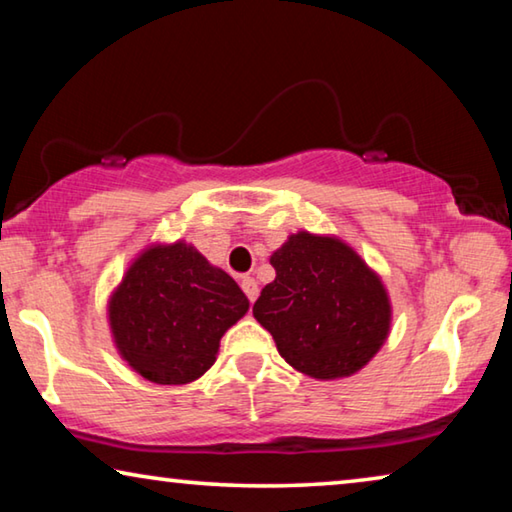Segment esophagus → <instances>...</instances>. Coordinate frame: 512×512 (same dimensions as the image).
Returning a JSON list of instances; mask_svg holds the SVG:
<instances>
[{
    "label": "esophagus",
    "instance_id": "1",
    "mask_svg": "<svg viewBox=\"0 0 512 512\" xmlns=\"http://www.w3.org/2000/svg\"><path fill=\"white\" fill-rule=\"evenodd\" d=\"M241 289H243V294L248 296L250 303H253V300H255V298H257V294H259L257 280H255V278H250V275H246V278L241 280Z\"/></svg>",
    "mask_w": 512,
    "mask_h": 512
}]
</instances>
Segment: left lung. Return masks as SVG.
Wrapping results in <instances>:
<instances>
[{
	"instance_id": "left-lung-1",
	"label": "left lung",
	"mask_w": 512,
	"mask_h": 512,
	"mask_svg": "<svg viewBox=\"0 0 512 512\" xmlns=\"http://www.w3.org/2000/svg\"><path fill=\"white\" fill-rule=\"evenodd\" d=\"M275 280L253 305L289 367L339 380L367 367L389 337L392 303L380 275L335 234L300 230L271 255Z\"/></svg>"
}]
</instances>
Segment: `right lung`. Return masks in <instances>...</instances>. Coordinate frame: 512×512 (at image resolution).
<instances>
[{
  "label": "right lung",
  "instance_id": "right-lung-1",
  "mask_svg": "<svg viewBox=\"0 0 512 512\" xmlns=\"http://www.w3.org/2000/svg\"><path fill=\"white\" fill-rule=\"evenodd\" d=\"M223 269L186 241L152 243L111 291L107 316L120 358L157 385H186L216 362L221 337L248 312Z\"/></svg>",
  "mask_w": 512,
  "mask_h": 512
}]
</instances>
